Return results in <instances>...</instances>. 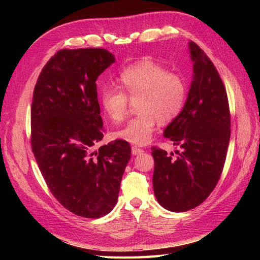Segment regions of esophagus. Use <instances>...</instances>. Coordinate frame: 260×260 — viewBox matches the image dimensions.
Masks as SVG:
<instances>
[{"instance_id": "esophagus-1", "label": "esophagus", "mask_w": 260, "mask_h": 260, "mask_svg": "<svg viewBox=\"0 0 260 260\" xmlns=\"http://www.w3.org/2000/svg\"><path fill=\"white\" fill-rule=\"evenodd\" d=\"M144 152V150L143 148H140L139 146H133L132 147V153H133V155H139V154Z\"/></svg>"}]
</instances>
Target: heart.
Here are the masks:
<instances>
[{
	"label": "heart",
	"instance_id": "b5f03b06",
	"mask_svg": "<svg viewBox=\"0 0 260 260\" xmlns=\"http://www.w3.org/2000/svg\"><path fill=\"white\" fill-rule=\"evenodd\" d=\"M186 98L183 77L148 59L128 66L118 75L116 88H104L99 93L102 109L114 123L125 118L129 102L138 101L140 114L114 133L116 139L136 145L148 143L157 121L168 125L178 118Z\"/></svg>",
	"mask_w": 260,
	"mask_h": 260
}]
</instances>
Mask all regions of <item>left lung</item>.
Masks as SVG:
<instances>
[{
    "mask_svg": "<svg viewBox=\"0 0 260 260\" xmlns=\"http://www.w3.org/2000/svg\"><path fill=\"white\" fill-rule=\"evenodd\" d=\"M193 81L183 112L164 131L181 151L168 154L153 146V189L158 203L173 212L189 211L218 184L230 141L227 91L217 68L202 49L190 42Z\"/></svg>",
    "mask_w": 260,
    "mask_h": 260,
    "instance_id": "obj_1",
    "label": "left lung"
}]
</instances>
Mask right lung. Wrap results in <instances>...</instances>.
<instances>
[{"label":"right lung","mask_w":260,"mask_h":260,"mask_svg":"<svg viewBox=\"0 0 260 260\" xmlns=\"http://www.w3.org/2000/svg\"><path fill=\"white\" fill-rule=\"evenodd\" d=\"M114 61L103 48L61 49L33 90L31 148L38 167L57 201L84 218L112 211L131 158L121 140L93 151L104 137L96 80Z\"/></svg>","instance_id":"add662e5"}]
</instances>
